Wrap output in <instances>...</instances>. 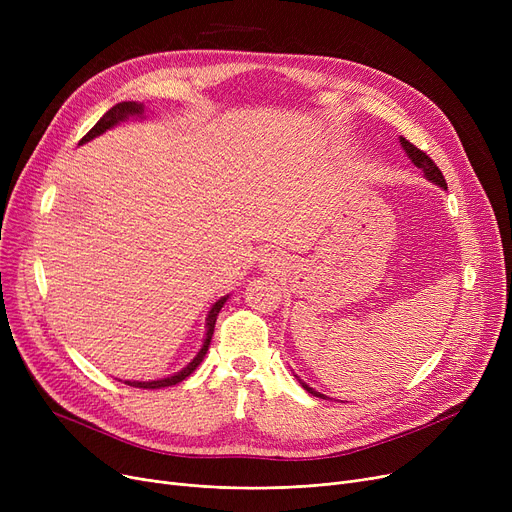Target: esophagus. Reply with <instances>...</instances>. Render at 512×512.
<instances>
[{"label": "esophagus", "mask_w": 512, "mask_h": 512, "mask_svg": "<svg viewBox=\"0 0 512 512\" xmlns=\"http://www.w3.org/2000/svg\"><path fill=\"white\" fill-rule=\"evenodd\" d=\"M276 253H265L263 257H261V265H274L276 263Z\"/></svg>", "instance_id": "esophagus-1"}]
</instances>
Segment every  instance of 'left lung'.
<instances>
[{"instance_id": "obj_1", "label": "left lung", "mask_w": 512, "mask_h": 512, "mask_svg": "<svg viewBox=\"0 0 512 512\" xmlns=\"http://www.w3.org/2000/svg\"><path fill=\"white\" fill-rule=\"evenodd\" d=\"M400 145L405 147V151H407V155L411 157L413 164H415L417 168H421V170H423V174H425L429 180L436 182V184H440L442 188H448V186H446V180H444V176H442V172H440V168L434 164V159H432V157H429L427 153H423L421 149H417L413 143H409L407 139H402V137H400ZM303 388H305L307 392H311L313 396H319V398L324 396V394H319V392L311 390L307 384H303Z\"/></svg>"}]
</instances>
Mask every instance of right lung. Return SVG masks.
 <instances>
[{
  "label": "right lung",
  "instance_id": "1",
  "mask_svg": "<svg viewBox=\"0 0 512 512\" xmlns=\"http://www.w3.org/2000/svg\"><path fill=\"white\" fill-rule=\"evenodd\" d=\"M139 114H143V105L137 103V101H122V103H116V105L112 107V110L105 112L103 118H99V122L85 134L83 139H80V143H87V141L99 137L101 132L110 130L112 126H116L118 122H122L126 116H139ZM226 299H228V297H222L218 303H215V305L211 307V311H209V315H207V336H205V342H203V346H201V351H199V355H197L191 363H188L182 371H178L176 375H172V378H164V380H155V382H126V384H128V386H134V388H151V390H153V388L176 386L178 382L186 380L188 375H191V373L199 367V363L203 361V357H205V353H207L211 336H213V328H215V319H218V313L222 311Z\"/></svg>",
  "mask_w": 512,
  "mask_h": 512
}]
</instances>
